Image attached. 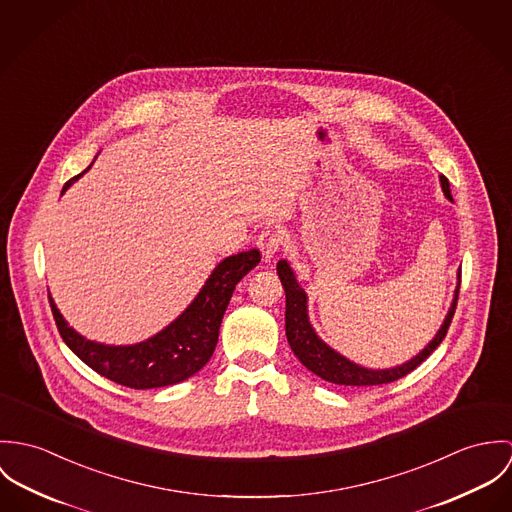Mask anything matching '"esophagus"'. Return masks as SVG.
<instances>
[{
    "label": "esophagus",
    "mask_w": 512,
    "mask_h": 512,
    "mask_svg": "<svg viewBox=\"0 0 512 512\" xmlns=\"http://www.w3.org/2000/svg\"><path fill=\"white\" fill-rule=\"evenodd\" d=\"M257 247L261 249L263 253V259L265 261H271L277 257V253L281 251L283 247V235L275 229H267L263 231L259 237H257Z\"/></svg>",
    "instance_id": "34e87169"
}]
</instances>
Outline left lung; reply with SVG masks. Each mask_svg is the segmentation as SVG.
Listing matches in <instances>:
<instances>
[{"instance_id":"left-lung-1","label":"left lung","mask_w":512,"mask_h":512,"mask_svg":"<svg viewBox=\"0 0 512 512\" xmlns=\"http://www.w3.org/2000/svg\"><path fill=\"white\" fill-rule=\"evenodd\" d=\"M440 182H442V190H444L446 198L452 200L450 182L444 176H440ZM277 273H279V279L283 283L284 294H286L284 328H286V340H288L290 349L294 351L298 361L308 371H312L314 375H318L320 379H324L328 383L343 385V387H369V385L393 383L400 377L408 375L410 371H414L446 338L450 322L454 318L457 294H459V279H461V275H459L461 271H457V286H455L452 306H450L440 330L436 332V336L432 340L428 341V345H424L422 351H418L414 357H410L408 361L400 363L397 367L371 369V367H363V365L347 359L345 355H341L340 351H336L332 345H328L316 334V330L308 318V294L298 283L288 261L281 259L277 263Z\"/></svg>"}]
</instances>
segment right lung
<instances>
[{"label":"right lung","instance_id":"1","mask_svg":"<svg viewBox=\"0 0 512 512\" xmlns=\"http://www.w3.org/2000/svg\"><path fill=\"white\" fill-rule=\"evenodd\" d=\"M90 167L84 172L90 171ZM82 174L70 178L62 194ZM259 261L261 253L257 249L226 257L216 265L196 298L178 318L155 336L129 345L86 340L68 326L51 294L49 302L62 340L88 367L129 389H159L186 381L210 361L235 284L257 267Z\"/></svg>","mask_w":512,"mask_h":512}]
</instances>
